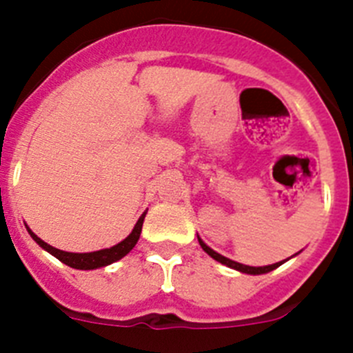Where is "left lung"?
I'll return each mask as SVG.
<instances>
[{"instance_id": "8db88e82", "label": "left lung", "mask_w": 353, "mask_h": 353, "mask_svg": "<svg viewBox=\"0 0 353 353\" xmlns=\"http://www.w3.org/2000/svg\"><path fill=\"white\" fill-rule=\"evenodd\" d=\"M198 242H199V245H201V249H203V251L207 252L208 256H212V258H214L215 261H219V263L226 265V267H230V269H235V270H239V272L251 274V276H260V274H267V272H270V270L277 269V267H279V265H283V263H285V261H286V260H283V261H277V263H272V265H265V267H249V265L239 263V261H233V260H230V258H226V256H223V254H219V252H215L214 249H212V248H208V245L205 244L203 240L199 239V235H198Z\"/></svg>"}]
</instances>
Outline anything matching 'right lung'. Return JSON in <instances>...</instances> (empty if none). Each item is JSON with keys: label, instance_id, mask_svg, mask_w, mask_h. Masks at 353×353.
<instances>
[{"label": "right lung", "instance_id": "obj_1", "mask_svg": "<svg viewBox=\"0 0 353 353\" xmlns=\"http://www.w3.org/2000/svg\"><path fill=\"white\" fill-rule=\"evenodd\" d=\"M146 212H143V215L138 219L136 226H134L132 232L129 233L127 239H123L121 242H118L117 245L108 249H101V251H93V252H68V251H61V249H56L52 245H49L48 242H43L42 239L35 235V233L31 232L30 228H28V233L31 235V239L35 240L37 244L40 245L42 249H46L48 252H51L52 256L58 258L61 263L68 265L72 269H79V270H93V269H101V267H105V265H111L114 261L121 260V258L129 254L132 251V248L138 244L139 235H141V228H143V221H145Z\"/></svg>", "mask_w": 353, "mask_h": 353}]
</instances>
